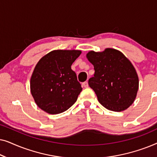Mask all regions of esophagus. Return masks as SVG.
Segmentation results:
<instances>
[{
    "mask_svg": "<svg viewBox=\"0 0 157 157\" xmlns=\"http://www.w3.org/2000/svg\"><path fill=\"white\" fill-rule=\"evenodd\" d=\"M83 86L85 87V88H87L89 86V83H88V81H85V82L83 83Z\"/></svg>",
    "mask_w": 157,
    "mask_h": 157,
    "instance_id": "obj_1",
    "label": "esophagus"
}]
</instances>
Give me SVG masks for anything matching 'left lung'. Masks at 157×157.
<instances>
[{
  "instance_id": "8db88e82",
  "label": "left lung",
  "mask_w": 157,
  "mask_h": 157,
  "mask_svg": "<svg viewBox=\"0 0 157 157\" xmlns=\"http://www.w3.org/2000/svg\"><path fill=\"white\" fill-rule=\"evenodd\" d=\"M86 57L95 70L89 85L100 104L113 111L128 109L139 89L138 75L129 60L121 51L110 48L102 52L91 51Z\"/></svg>"
}]
</instances>
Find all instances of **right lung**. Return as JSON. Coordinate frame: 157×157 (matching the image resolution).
<instances>
[{
    "label": "right lung",
    "mask_w": 157,
    "mask_h": 157,
    "mask_svg": "<svg viewBox=\"0 0 157 157\" xmlns=\"http://www.w3.org/2000/svg\"><path fill=\"white\" fill-rule=\"evenodd\" d=\"M81 53L78 50L52 51L36 64L30 87L36 104L43 111L57 114L76 101L82 88L71 66Z\"/></svg>",
    "instance_id": "right-lung-1"
}]
</instances>
